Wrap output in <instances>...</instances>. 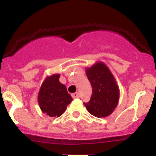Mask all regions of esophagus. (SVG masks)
<instances>
[{"mask_svg": "<svg viewBox=\"0 0 156 156\" xmlns=\"http://www.w3.org/2000/svg\"><path fill=\"white\" fill-rule=\"evenodd\" d=\"M72 97H73V98H79V94L77 93V92L72 94Z\"/></svg>", "mask_w": 156, "mask_h": 156, "instance_id": "esophagus-1", "label": "esophagus"}]
</instances>
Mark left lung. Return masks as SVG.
Wrapping results in <instances>:
<instances>
[{
  "label": "left lung",
  "instance_id": "1",
  "mask_svg": "<svg viewBox=\"0 0 156 156\" xmlns=\"http://www.w3.org/2000/svg\"><path fill=\"white\" fill-rule=\"evenodd\" d=\"M87 76L92 87V94L87 103V111L98 118L112 113L119 98V89L115 77L103 62L95 63L86 69Z\"/></svg>",
  "mask_w": 156,
  "mask_h": 156
}]
</instances>
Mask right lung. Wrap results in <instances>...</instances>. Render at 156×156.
I'll return each mask as SVG.
<instances>
[{
    "instance_id": "1",
    "label": "right lung",
    "mask_w": 156,
    "mask_h": 156,
    "mask_svg": "<svg viewBox=\"0 0 156 156\" xmlns=\"http://www.w3.org/2000/svg\"><path fill=\"white\" fill-rule=\"evenodd\" d=\"M59 74L47 77L38 94V103L41 111L51 117L62 115L67 105L73 101L66 86L59 82Z\"/></svg>"
}]
</instances>
